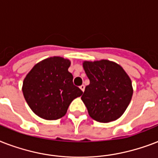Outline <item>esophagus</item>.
<instances>
[{"instance_id": "34e87169", "label": "esophagus", "mask_w": 158, "mask_h": 158, "mask_svg": "<svg viewBox=\"0 0 158 158\" xmlns=\"http://www.w3.org/2000/svg\"><path fill=\"white\" fill-rule=\"evenodd\" d=\"M79 88H80V89H81L82 91L84 92V89H85V86H84V84H83V85H81V86L79 87Z\"/></svg>"}]
</instances>
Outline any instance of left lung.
Here are the masks:
<instances>
[{
    "instance_id": "8db88e82",
    "label": "left lung",
    "mask_w": 158,
    "mask_h": 158,
    "mask_svg": "<svg viewBox=\"0 0 158 158\" xmlns=\"http://www.w3.org/2000/svg\"><path fill=\"white\" fill-rule=\"evenodd\" d=\"M83 66L90 84L81 99L89 115L102 123L117 120L132 98L130 77L120 65L107 60L84 61Z\"/></svg>"
}]
</instances>
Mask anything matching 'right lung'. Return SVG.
<instances>
[{
  "mask_svg": "<svg viewBox=\"0 0 158 158\" xmlns=\"http://www.w3.org/2000/svg\"><path fill=\"white\" fill-rule=\"evenodd\" d=\"M69 65V60L50 57L35 64L25 77L23 97L39 117L49 120L61 118L71 102L83 94L73 84V75L68 71Z\"/></svg>",
  "mask_w": 158,
  "mask_h": 158,
  "instance_id": "obj_1",
  "label": "right lung"
}]
</instances>
